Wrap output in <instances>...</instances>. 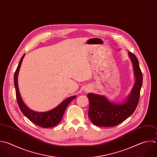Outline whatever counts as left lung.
I'll list each match as a JSON object with an SVG mask.
<instances>
[{
  "label": "left lung",
  "mask_w": 157,
  "mask_h": 157,
  "mask_svg": "<svg viewBox=\"0 0 157 157\" xmlns=\"http://www.w3.org/2000/svg\"><path fill=\"white\" fill-rule=\"evenodd\" d=\"M129 56L132 63L136 78L129 94L123 103L111 102L104 96L88 93L90 101L88 117L98 126H115L128 118L137 107L142 84V74L136 56L131 52Z\"/></svg>",
  "instance_id": "left-lung-1"
}]
</instances>
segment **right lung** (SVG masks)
<instances>
[{
    "instance_id": "right-lung-1",
    "label": "right lung",
    "mask_w": 157,
    "mask_h": 157,
    "mask_svg": "<svg viewBox=\"0 0 157 157\" xmlns=\"http://www.w3.org/2000/svg\"><path fill=\"white\" fill-rule=\"evenodd\" d=\"M25 55V54L21 58L14 75V84L16 91V96L19 107L23 113L36 125L45 128L54 127L61 121L66 107L74 99L76 98V96H73L67 98L55 109L47 112H39L32 110L28 108L24 103L21 97L18 85V75Z\"/></svg>"
}]
</instances>
